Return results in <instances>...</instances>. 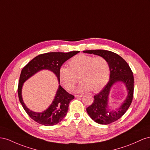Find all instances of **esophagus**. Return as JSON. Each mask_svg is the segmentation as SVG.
Wrapping results in <instances>:
<instances>
[{"label":"esophagus","mask_w":150,"mask_h":150,"mask_svg":"<svg viewBox=\"0 0 150 150\" xmlns=\"http://www.w3.org/2000/svg\"><path fill=\"white\" fill-rule=\"evenodd\" d=\"M75 97L76 98H79V97H83V95H75Z\"/></svg>","instance_id":"obj_1"}]
</instances>
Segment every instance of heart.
I'll list each match as a JSON object with an SVG mask.
<instances>
[{
	"mask_svg": "<svg viewBox=\"0 0 150 150\" xmlns=\"http://www.w3.org/2000/svg\"><path fill=\"white\" fill-rule=\"evenodd\" d=\"M69 68L62 67L59 70V78L68 91L74 87L78 77L81 81L75 89L78 93L91 91L97 92L108 82L109 66L102 57H93L81 54L73 57L68 62Z\"/></svg>",
	"mask_w": 150,
	"mask_h": 150,
	"instance_id": "obj_1",
	"label": "heart"
}]
</instances>
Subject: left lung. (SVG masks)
Returning a JSON list of instances; mask_svg holds the SVG:
<instances>
[{"mask_svg": "<svg viewBox=\"0 0 150 150\" xmlns=\"http://www.w3.org/2000/svg\"><path fill=\"white\" fill-rule=\"evenodd\" d=\"M83 52L103 57L109 63L110 70L109 82L99 93L94 96L92 104L87 108L89 116L96 122L100 125H109L121 118L129 108L133 97V74L125 59L112 51L96 50H86ZM118 82L125 84L128 95L119 108L110 109L108 96L110 89L114 84Z\"/></svg>", "mask_w": 150, "mask_h": 150, "instance_id": "8db88e82", "label": "left lung"}]
</instances>
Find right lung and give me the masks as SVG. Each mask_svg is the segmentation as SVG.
<instances>
[{"label":"right lung","instance_id":"obj_1","mask_svg":"<svg viewBox=\"0 0 150 150\" xmlns=\"http://www.w3.org/2000/svg\"><path fill=\"white\" fill-rule=\"evenodd\" d=\"M79 52V51H76L68 53L51 52L41 54L34 58L23 68L18 89L19 99L25 112L34 121L40 125L49 126L57 125L65 117L68 105L70 101L74 99V96L68 93L59 85V70L67 60ZM43 69L52 71L56 75L59 86L54 101L49 108L42 112L36 113L28 109L24 104L22 96V88L25 81L38 71Z\"/></svg>","mask_w":150,"mask_h":150}]
</instances>
